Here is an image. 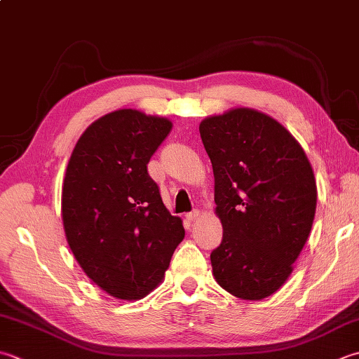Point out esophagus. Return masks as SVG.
<instances>
[{"label":"esophagus","instance_id":"obj_1","mask_svg":"<svg viewBox=\"0 0 359 359\" xmlns=\"http://www.w3.org/2000/svg\"><path fill=\"white\" fill-rule=\"evenodd\" d=\"M199 216H201V212H199V210H193V212L187 213V219H188V221H196V219H198Z\"/></svg>","mask_w":359,"mask_h":359}]
</instances>
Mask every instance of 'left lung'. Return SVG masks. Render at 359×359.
I'll return each instance as SVG.
<instances>
[{
  "label": "left lung",
  "instance_id": "obj_1",
  "mask_svg": "<svg viewBox=\"0 0 359 359\" xmlns=\"http://www.w3.org/2000/svg\"><path fill=\"white\" fill-rule=\"evenodd\" d=\"M199 132L224 230L210 255L213 276L238 299L269 297L310 236L318 202L310 160L285 126L255 109L208 116Z\"/></svg>",
  "mask_w": 359,
  "mask_h": 359
}]
</instances>
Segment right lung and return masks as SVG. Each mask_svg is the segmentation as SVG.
Masks as SVG:
<instances>
[{
  "label": "right lung",
  "instance_id": "right-lung-1",
  "mask_svg": "<svg viewBox=\"0 0 359 359\" xmlns=\"http://www.w3.org/2000/svg\"><path fill=\"white\" fill-rule=\"evenodd\" d=\"M172 129L168 118L119 109L77 140L62 187L69 249L87 277L110 296L138 300L161 283L185 230L147 174Z\"/></svg>",
  "mask_w": 359,
  "mask_h": 359
}]
</instances>
